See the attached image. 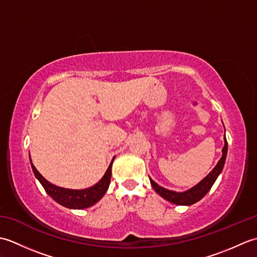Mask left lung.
<instances>
[{
    "label": "left lung",
    "mask_w": 257,
    "mask_h": 257,
    "mask_svg": "<svg viewBox=\"0 0 257 257\" xmlns=\"http://www.w3.org/2000/svg\"><path fill=\"white\" fill-rule=\"evenodd\" d=\"M223 155L221 157V159L217 162V165L215 166V168L207 174V176L202 180V181L196 184L195 187H193L192 189H190L189 191H185V192H174V191H170L167 190L165 188L160 187L159 184H157L154 180L150 179V182L152 188L155 189L156 192L158 194H160L163 199L168 200L171 203L178 204V205H191L195 203V202L200 201L203 196L209 192L210 189L212 188L213 183L215 182L216 178L219 177V174L221 173L223 167H224V162H225V158H226V154H227V143L225 139V144L224 147L222 149Z\"/></svg>",
    "instance_id": "8db88e82"
}]
</instances>
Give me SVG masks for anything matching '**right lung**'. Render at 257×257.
<instances>
[{
  "label": "right lung",
  "mask_w": 257,
  "mask_h": 257,
  "mask_svg": "<svg viewBox=\"0 0 257 257\" xmlns=\"http://www.w3.org/2000/svg\"><path fill=\"white\" fill-rule=\"evenodd\" d=\"M111 166L112 162L109 165L105 176L102 177L99 182L96 183L94 187L85 189V190H70V189H64L57 185H54L50 183L47 180L42 176V174L36 170V168L32 163V169L34 172L35 177L38 179V181L42 183L44 187L46 193L52 196L57 203L63 206H66L68 209H86L94 205L96 202L99 201L110 183L111 178Z\"/></svg>",
  "instance_id": "right-lung-1"
}]
</instances>
